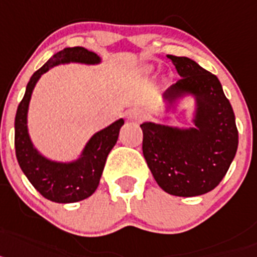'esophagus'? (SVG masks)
Segmentation results:
<instances>
[{"label":"esophagus","instance_id":"34e87169","mask_svg":"<svg viewBox=\"0 0 257 257\" xmlns=\"http://www.w3.org/2000/svg\"><path fill=\"white\" fill-rule=\"evenodd\" d=\"M126 116H128L129 120H141L144 119V111H141L140 108H132L131 111H128V113H126Z\"/></svg>","mask_w":257,"mask_h":257}]
</instances>
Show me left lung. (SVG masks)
I'll list each match as a JSON object with an SVG mask.
<instances>
[{"label":"left lung","mask_w":257,"mask_h":257,"mask_svg":"<svg viewBox=\"0 0 257 257\" xmlns=\"http://www.w3.org/2000/svg\"><path fill=\"white\" fill-rule=\"evenodd\" d=\"M167 58L181 79L166 91V98L173 102L184 91H193L198 101L196 128L180 131L145 122L142 151L163 190L176 196L202 195L221 182L235 156V116L213 73L190 58Z\"/></svg>","instance_id":"obj_1"}]
</instances>
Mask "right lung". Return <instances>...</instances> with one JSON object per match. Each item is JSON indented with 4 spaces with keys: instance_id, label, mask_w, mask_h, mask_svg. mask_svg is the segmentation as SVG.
<instances>
[{
    "instance_id": "add662e5",
    "label": "right lung",
    "mask_w": 257,
    "mask_h": 257,
    "mask_svg": "<svg viewBox=\"0 0 257 257\" xmlns=\"http://www.w3.org/2000/svg\"><path fill=\"white\" fill-rule=\"evenodd\" d=\"M67 62L97 63L99 58L81 46L58 51L33 73L15 115V154L18 163L36 190L44 198L55 203L79 202L94 193L99 184L107 155L115 146L120 128L124 124V120L120 119L98 132L86 145L81 159L72 164L50 162L33 149L27 132V111L32 90L42 73L53 66Z\"/></svg>"
}]
</instances>
